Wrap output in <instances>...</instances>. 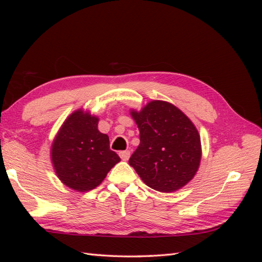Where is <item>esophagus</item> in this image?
I'll return each mask as SVG.
<instances>
[{"label":"esophagus","instance_id":"1","mask_svg":"<svg viewBox=\"0 0 262 262\" xmlns=\"http://www.w3.org/2000/svg\"><path fill=\"white\" fill-rule=\"evenodd\" d=\"M119 156L121 157L122 161H128L130 157V150H121V152H119Z\"/></svg>","mask_w":262,"mask_h":262}]
</instances>
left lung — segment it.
<instances>
[{"label": "left lung", "instance_id": "obj_1", "mask_svg": "<svg viewBox=\"0 0 262 262\" xmlns=\"http://www.w3.org/2000/svg\"><path fill=\"white\" fill-rule=\"evenodd\" d=\"M140 131V145L129 164L144 184L156 191L173 192L192 180L199 169L200 134L175 105L150 100L140 112L131 109Z\"/></svg>", "mask_w": 262, "mask_h": 262}]
</instances>
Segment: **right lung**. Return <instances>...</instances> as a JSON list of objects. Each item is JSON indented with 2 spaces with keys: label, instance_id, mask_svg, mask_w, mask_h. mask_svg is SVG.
<instances>
[{
  "label": "right lung",
  "instance_id": "add662e5",
  "mask_svg": "<svg viewBox=\"0 0 262 262\" xmlns=\"http://www.w3.org/2000/svg\"><path fill=\"white\" fill-rule=\"evenodd\" d=\"M99 118L77 109L62 123L51 144L50 157L62 184L77 192L99 186L120 162L109 147V137L98 130Z\"/></svg>",
  "mask_w": 262,
  "mask_h": 262
}]
</instances>
